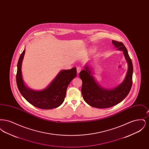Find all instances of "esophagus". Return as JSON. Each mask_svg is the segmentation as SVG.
Returning <instances> with one entry per match:
<instances>
[{
    "mask_svg": "<svg viewBox=\"0 0 149 149\" xmlns=\"http://www.w3.org/2000/svg\"><path fill=\"white\" fill-rule=\"evenodd\" d=\"M77 73L79 74L80 72V71L81 70V68L80 66H78V67H77Z\"/></svg>",
    "mask_w": 149,
    "mask_h": 149,
    "instance_id": "obj_1",
    "label": "esophagus"
}]
</instances>
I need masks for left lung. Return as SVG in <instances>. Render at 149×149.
Segmentation results:
<instances>
[{"instance_id":"8db88e82","label":"left lung","mask_w":149,"mask_h":149,"mask_svg":"<svg viewBox=\"0 0 149 149\" xmlns=\"http://www.w3.org/2000/svg\"><path fill=\"white\" fill-rule=\"evenodd\" d=\"M112 42L117 50L123 51L128 64L126 77L121 84L113 89L103 88L96 81L89 65H85L84 70L79 73L83 83L81 93L83 98L89 105L95 108H106L118 104L127 97L132 86L133 65L127 50L123 43L114 40Z\"/></svg>"}]
</instances>
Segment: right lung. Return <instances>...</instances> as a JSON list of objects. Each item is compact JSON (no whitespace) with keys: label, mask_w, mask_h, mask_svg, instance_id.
Masks as SVG:
<instances>
[{"label":"right lung","mask_w":149,"mask_h":149,"mask_svg":"<svg viewBox=\"0 0 149 149\" xmlns=\"http://www.w3.org/2000/svg\"><path fill=\"white\" fill-rule=\"evenodd\" d=\"M24 54L25 50L19 57L16 75L17 86L22 96L30 104L40 109H51L61 105L64 102L68 85L77 76V68L60 71L45 89L35 91L26 85L22 77V64Z\"/></svg>","instance_id":"add662e5"}]
</instances>
